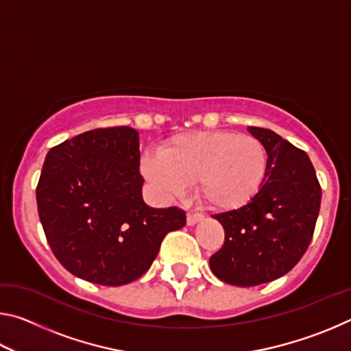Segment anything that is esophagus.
Listing matches in <instances>:
<instances>
[{
	"label": "esophagus",
	"mask_w": 351,
	"mask_h": 351,
	"mask_svg": "<svg viewBox=\"0 0 351 351\" xmlns=\"http://www.w3.org/2000/svg\"><path fill=\"white\" fill-rule=\"evenodd\" d=\"M204 217L199 213H187V226H195L199 221H203Z\"/></svg>",
	"instance_id": "obj_1"
}]
</instances>
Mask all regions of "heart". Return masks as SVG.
<instances>
[{"label":"heart","instance_id":"1","mask_svg":"<svg viewBox=\"0 0 351 351\" xmlns=\"http://www.w3.org/2000/svg\"><path fill=\"white\" fill-rule=\"evenodd\" d=\"M141 171L162 197H181L198 181V197L213 210H237L257 197L268 173V153L251 134L189 132L145 153Z\"/></svg>","mask_w":351,"mask_h":351}]
</instances>
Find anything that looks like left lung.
Here are the masks:
<instances>
[{
  "label": "left lung",
  "mask_w": 351,
  "mask_h": 351,
  "mask_svg": "<svg viewBox=\"0 0 351 351\" xmlns=\"http://www.w3.org/2000/svg\"><path fill=\"white\" fill-rule=\"evenodd\" d=\"M265 145L268 173L251 203L213 215L224 229V245L209 265L235 287L268 283L289 272L310 246L320 209V190L305 152L272 130L249 127Z\"/></svg>",
  "instance_id": "obj_1"
}]
</instances>
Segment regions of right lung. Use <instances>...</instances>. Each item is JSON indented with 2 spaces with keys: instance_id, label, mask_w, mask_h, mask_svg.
<instances>
[{
  "instance_id": "add662e5",
  "label": "right lung",
  "mask_w": 351,
  "mask_h": 351,
  "mask_svg": "<svg viewBox=\"0 0 351 351\" xmlns=\"http://www.w3.org/2000/svg\"><path fill=\"white\" fill-rule=\"evenodd\" d=\"M139 133L97 128L51 148L37 206L57 260L83 280L121 287L139 278L164 237L186 226L178 207L153 209L142 198Z\"/></svg>"
}]
</instances>
